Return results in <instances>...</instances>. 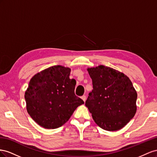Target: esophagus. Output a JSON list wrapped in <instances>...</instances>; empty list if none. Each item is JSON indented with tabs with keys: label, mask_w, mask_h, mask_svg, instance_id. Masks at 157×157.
<instances>
[{
	"label": "esophagus",
	"mask_w": 157,
	"mask_h": 157,
	"mask_svg": "<svg viewBox=\"0 0 157 157\" xmlns=\"http://www.w3.org/2000/svg\"><path fill=\"white\" fill-rule=\"evenodd\" d=\"M82 99L85 102L86 101V95H83V96H82Z\"/></svg>",
	"instance_id": "1"
}]
</instances>
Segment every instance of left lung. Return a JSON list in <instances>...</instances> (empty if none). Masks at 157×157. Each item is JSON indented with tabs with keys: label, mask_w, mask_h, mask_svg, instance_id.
Wrapping results in <instances>:
<instances>
[{
	"label": "left lung",
	"mask_w": 157,
	"mask_h": 157,
	"mask_svg": "<svg viewBox=\"0 0 157 157\" xmlns=\"http://www.w3.org/2000/svg\"><path fill=\"white\" fill-rule=\"evenodd\" d=\"M93 89L86 106L95 122L106 131H117L133 118L137 111V94L126 75L100 65L87 68Z\"/></svg>",
	"instance_id": "8db88e82"
}]
</instances>
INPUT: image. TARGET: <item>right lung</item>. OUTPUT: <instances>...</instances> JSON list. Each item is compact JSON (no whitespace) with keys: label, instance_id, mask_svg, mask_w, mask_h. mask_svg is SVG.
I'll use <instances>...</instances> for the list:
<instances>
[{"label":"right lung","instance_id":"right-lung-1","mask_svg":"<svg viewBox=\"0 0 157 157\" xmlns=\"http://www.w3.org/2000/svg\"><path fill=\"white\" fill-rule=\"evenodd\" d=\"M71 69L53 66L34 75L25 92L26 109L35 122L45 129L62 126L84 103L74 93L76 82Z\"/></svg>","mask_w":157,"mask_h":157}]
</instances>
